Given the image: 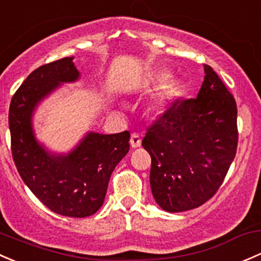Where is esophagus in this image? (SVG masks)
Instances as JSON below:
<instances>
[{
    "instance_id": "esophagus-1",
    "label": "esophagus",
    "mask_w": 261,
    "mask_h": 261,
    "mask_svg": "<svg viewBox=\"0 0 261 261\" xmlns=\"http://www.w3.org/2000/svg\"><path fill=\"white\" fill-rule=\"evenodd\" d=\"M130 144H131V146H133V147H140V146H141V136H140V134L134 133L133 135H131Z\"/></svg>"
}]
</instances>
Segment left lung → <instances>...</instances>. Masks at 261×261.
I'll use <instances>...</instances> for the list:
<instances>
[{"instance_id": "obj_1", "label": "left lung", "mask_w": 261, "mask_h": 261, "mask_svg": "<svg viewBox=\"0 0 261 261\" xmlns=\"http://www.w3.org/2000/svg\"><path fill=\"white\" fill-rule=\"evenodd\" d=\"M204 67L197 97L172 101L142 140L151 156L152 195L169 213L195 209L210 200L237 155V102L218 73L209 65Z\"/></svg>"}]
</instances>
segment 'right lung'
<instances>
[{"mask_svg":"<svg viewBox=\"0 0 261 261\" xmlns=\"http://www.w3.org/2000/svg\"><path fill=\"white\" fill-rule=\"evenodd\" d=\"M73 57L32 71L12 96L8 111L12 159L21 179L43 205L59 215L86 218L101 207L109 180L130 149V133L89 134L67 156H50L34 138L35 106L61 82L77 80Z\"/></svg>","mask_w":261,"mask_h":261,"instance_id":"1","label":"right lung"}]
</instances>
